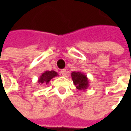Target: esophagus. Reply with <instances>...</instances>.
<instances>
[{"instance_id": "34e87169", "label": "esophagus", "mask_w": 131, "mask_h": 131, "mask_svg": "<svg viewBox=\"0 0 131 131\" xmlns=\"http://www.w3.org/2000/svg\"><path fill=\"white\" fill-rule=\"evenodd\" d=\"M66 71H66V69H62V70L60 71V74H61L62 76H66V73H67Z\"/></svg>"}]
</instances>
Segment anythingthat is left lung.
Returning <instances> with one entry per match:
<instances>
[{
  "instance_id": "1",
  "label": "left lung",
  "mask_w": 131,
  "mask_h": 131,
  "mask_svg": "<svg viewBox=\"0 0 131 131\" xmlns=\"http://www.w3.org/2000/svg\"><path fill=\"white\" fill-rule=\"evenodd\" d=\"M71 79L73 84L80 90H86L89 87V79L87 76L81 71H73L71 73Z\"/></svg>"
}]
</instances>
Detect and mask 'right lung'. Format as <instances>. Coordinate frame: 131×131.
Wrapping results in <instances>:
<instances>
[{"label":"right lung","mask_w":131,"mask_h":131,"mask_svg":"<svg viewBox=\"0 0 131 131\" xmlns=\"http://www.w3.org/2000/svg\"><path fill=\"white\" fill-rule=\"evenodd\" d=\"M58 73L55 72L54 71H46L40 76L38 80V82L42 85L47 84L52 79L55 77H58Z\"/></svg>","instance_id":"add662e5"}]
</instances>
